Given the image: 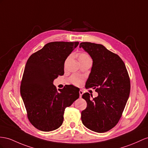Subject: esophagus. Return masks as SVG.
Segmentation results:
<instances>
[{"instance_id": "esophagus-1", "label": "esophagus", "mask_w": 148, "mask_h": 148, "mask_svg": "<svg viewBox=\"0 0 148 148\" xmlns=\"http://www.w3.org/2000/svg\"><path fill=\"white\" fill-rule=\"evenodd\" d=\"M82 94H83V91H82V90H79V96H80V97H82Z\"/></svg>"}]
</instances>
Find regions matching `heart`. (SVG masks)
Returning <instances> with one entry per match:
<instances>
[{
  "instance_id": "obj_1",
  "label": "heart",
  "mask_w": 148,
  "mask_h": 148,
  "mask_svg": "<svg viewBox=\"0 0 148 148\" xmlns=\"http://www.w3.org/2000/svg\"><path fill=\"white\" fill-rule=\"evenodd\" d=\"M90 59V57L86 54V53H80V54H79L78 56V59L79 61H81V60H86V59ZM82 81V78L79 76L77 75H72L70 78V82L71 83L75 85H78L80 84Z\"/></svg>"
}]
</instances>
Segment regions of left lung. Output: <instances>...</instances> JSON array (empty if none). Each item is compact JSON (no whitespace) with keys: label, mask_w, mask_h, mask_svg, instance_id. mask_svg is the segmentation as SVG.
<instances>
[{"label":"left lung","mask_w":148,"mask_h":148,"mask_svg":"<svg viewBox=\"0 0 148 148\" xmlns=\"http://www.w3.org/2000/svg\"><path fill=\"white\" fill-rule=\"evenodd\" d=\"M92 59V66L86 88L96 89V97L86 92L82 97L87 108L81 112L83 124L96 132L109 131L119 122L130 93V79L126 66L114 53L104 45L81 42Z\"/></svg>","instance_id":"obj_1"}]
</instances>
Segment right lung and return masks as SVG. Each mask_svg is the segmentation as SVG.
<instances>
[{
  "label": "right lung",
  "instance_id": "1",
  "mask_svg": "<svg viewBox=\"0 0 148 148\" xmlns=\"http://www.w3.org/2000/svg\"><path fill=\"white\" fill-rule=\"evenodd\" d=\"M79 42H52L32 54L24 71L21 94L31 123L49 132L59 128L65 109L79 97V89L67 85L58 90L53 81L64 75V62Z\"/></svg>",
  "mask_w": 148,
  "mask_h": 148
}]
</instances>
